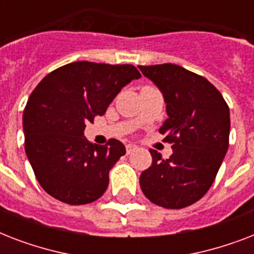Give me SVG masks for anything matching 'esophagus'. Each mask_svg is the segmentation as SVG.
Returning <instances> with one entry per match:
<instances>
[{"instance_id": "1", "label": "esophagus", "mask_w": 254, "mask_h": 254, "mask_svg": "<svg viewBox=\"0 0 254 254\" xmlns=\"http://www.w3.org/2000/svg\"><path fill=\"white\" fill-rule=\"evenodd\" d=\"M138 149V147L135 146V145H133V143H127V154H131L133 151H135Z\"/></svg>"}]
</instances>
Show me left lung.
<instances>
[{
	"instance_id": "8db88e82",
	"label": "left lung",
	"mask_w": 254,
	"mask_h": 254,
	"mask_svg": "<svg viewBox=\"0 0 254 254\" xmlns=\"http://www.w3.org/2000/svg\"><path fill=\"white\" fill-rule=\"evenodd\" d=\"M138 67L163 93L169 119L159 133L173 143L167 159L150 149L153 162L139 177L141 190L163 208H185L207 193L228 150V104L205 77L181 65Z\"/></svg>"
}]
</instances>
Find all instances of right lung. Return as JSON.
Here are the masks:
<instances>
[{"label": "right lung", "mask_w": 254, "mask_h": 254, "mask_svg": "<svg viewBox=\"0 0 254 254\" xmlns=\"http://www.w3.org/2000/svg\"><path fill=\"white\" fill-rule=\"evenodd\" d=\"M141 73L131 64L73 62L54 69L30 95L23 111L26 155L46 192L67 204L97 200L125 146L112 138L93 145L88 123L103 116L123 87Z\"/></svg>", "instance_id": "1"}]
</instances>
